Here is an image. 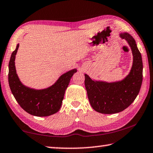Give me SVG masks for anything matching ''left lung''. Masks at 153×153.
<instances>
[{
    "mask_svg": "<svg viewBox=\"0 0 153 153\" xmlns=\"http://www.w3.org/2000/svg\"><path fill=\"white\" fill-rule=\"evenodd\" d=\"M130 46L133 65L129 74L121 81L108 83L92 80L85 74V87L92 107L98 113L113 114L128 108L136 99L142 82V56L135 40L128 33H121Z\"/></svg>",
    "mask_w": 153,
    "mask_h": 153,
    "instance_id": "obj_1",
    "label": "left lung"
}]
</instances>
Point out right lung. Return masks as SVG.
<instances>
[{
	"instance_id": "add662e5",
	"label": "right lung",
	"mask_w": 153,
	"mask_h": 153,
	"mask_svg": "<svg viewBox=\"0 0 153 153\" xmlns=\"http://www.w3.org/2000/svg\"><path fill=\"white\" fill-rule=\"evenodd\" d=\"M19 45L13 52L9 63V84L12 94L23 109L30 115L46 117L58 112L65 90L76 69L60 76L55 84L47 88L36 90L24 86L18 77L15 65V55Z\"/></svg>"
}]
</instances>
